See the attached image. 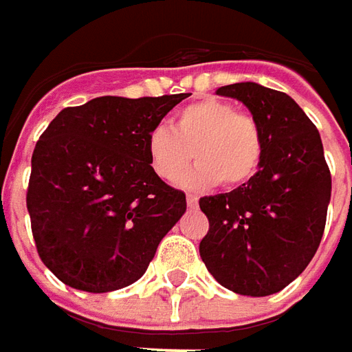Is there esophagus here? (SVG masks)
Returning a JSON list of instances; mask_svg holds the SVG:
<instances>
[{
  "mask_svg": "<svg viewBox=\"0 0 352 352\" xmlns=\"http://www.w3.org/2000/svg\"><path fill=\"white\" fill-rule=\"evenodd\" d=\"M186 204H188V208H197V196H188Z\"/></svg>",
  "mask_w": 352,
  "mask_h": 352,
  "instance_id": "obj_1",
  "label": "esophagus"
}]
</instances>
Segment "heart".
<instances>
[{
    "instance_id": "heart-1",
    "label": "heart",
    "mask_w": 352,
    "mask_h": 352,
    "mask_svg": "<svg viewBox=\"0 0 352 352\" xmlns=\"http://www.w3.org/2000/svg\"><path fill=\"white\" fill-rule=\"evenodd\" d=\"M263 155L264 137L256 119L217 98L184 105L170 129L155 127L146 135L148 164L164 182H176L196 158V168L182 180L190 190L249 182L261 168Z\"/></svg>"
}]
</instances>
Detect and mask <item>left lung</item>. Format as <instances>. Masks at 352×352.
<instances>
[{
  "instance_id": "1",
  "label": "left lung",
  "mask_w": 352,
  "mask_h": 352,
  "mask_svg": "<svg viewBox=\"0 0 352 352\" xmlns=\"http://www.w3.org/2000/svg\"><path fill=\"white\" fill-rule=\"evenodd\" d=\"M243 102L264 137L258 172L229 194L206 196L210 231L199 254L211 276L241 296H270L300 276L318 250L331 172L321 137L284 91L241 82L217 89Z\"/></svg>"
}]
</instances>
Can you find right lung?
I'll list each match as a JSON object with an SVG mask.
<instances>
[{
    "instance_id": "obj_1",
    "label": "right lung",
    "mask_w": 352,
    "mask_h": 352,
    "mask_svg": "<svg viewBox=\"0 0 352 352\" xmlns=\"http://www.w3.org/2000/svg\"><path fill=\"white\" fill-rule=\"evenodd\" d=\"M188 96H103L62 109L45 129L27 210L36 252L60 282L103 294L146 272L186 211V194L151 168L146 135Z\"/></svg>"
}]
</instances>
